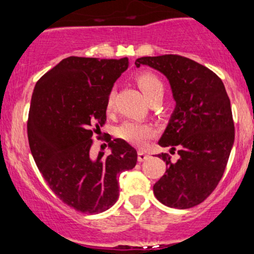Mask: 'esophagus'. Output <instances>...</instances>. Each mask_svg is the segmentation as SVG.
Returning a JSON list of instances; mask_svg holds the SVG:
<instances>
[{
  "instance_id": "1",
  "label": "esophagus",
  "mask_w": 254,
  "mask_h": 254,
  "mask_svg": "<svg viewBox=\"0 0 254 254\" xmlns=\"http://www.w3.org/2000/svg\"><path fill=\"white\" fill-rule=\"evenodd\" d=\"M138 157H137V159H138V161H144L146 160V159H148V157H149V154L147 152H144V150H138Z\"/></svg>"
}]
</instances>
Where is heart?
<instances>
[{
  "label": "heart",
  "mask_w": 254,
  "mask_h": 254,
  "mask_svg": "<svg viewBox=\"0 0 254 254\" xmlns=\"http://www.w3.org/2000/svg\"><path fill=\"white\" fill-rule=\"evenodd\" d=\"M137 83L142 93L147 97V100L150 101L154 96L164 93V85L161 80L153 73H140L137 76ZM114 99H116V93L114 90H111L107 96L106 101V108L107 111H111L114 106ZM118 136L123 140H125L133 146L142 147L148 142L150 138L154 137L155 129L153 125L147 124V123H138L129 121L123 123L118 127Z\"/></svg>",
  "instance_id": "b5f03b06"
}]
</instances>
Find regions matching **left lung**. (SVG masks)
<instances>
[{
  "instance_id": "obj_1",
  "label": "left lung",
  "mask_w": 254,
  "mask_h": 254,
  "mask_svg": "<svg viewBox=\"0 0 254 254\" xmlns=\"http://www.w3.org/2000/svg\"><path fill=\"white\" fill-rule=\"evenodd\" d=\"M135 65L161 72L176 101L158 143L180 157L174 161L168 153L159 154L166 171L153 191L169 207H194L216 189L227 168L235 137L229 96L214 72L181 55L143 57Z\"/></svg>"
}]
</instances>
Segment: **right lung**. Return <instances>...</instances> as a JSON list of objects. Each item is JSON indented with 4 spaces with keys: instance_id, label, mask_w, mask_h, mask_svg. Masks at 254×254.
I'll return each mask as SVG.
<instances>
[{
    "instance_id": "right-lung-1",
    "label": "right lung",
    "mask_w": 254,
    "mask_h": 254,
    "mask_svg": "<svg viewBox=\"0 0 254 254\" xmlns=\"http://www.w3.org/2000/svg\"><path fill=\"white\" fill-rule=\"evenodd\" d=\"M127 58L69 57L40 78L33 89L27 137L47 185L69 207L100 213L116 204L118 177L135 168L137 152L108 138L111 154H90L93 133L106 122V101Z\"/></svg>"
}]
</instances>
